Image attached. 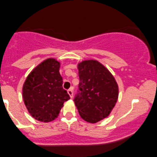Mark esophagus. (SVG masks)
Returning a JSON list of instances; mask_svg holds the SVG:
<instances>
[{
	"mask_svg": "<svg viewBox=\"0 0 157 157\" xmlns=\"http://www.w3.org/2000/svg\"><path fill=\"white\" fill-rule=\"evenodd\" d=\"M67 92H68L69 95L70 96L71 98H72V97H73V89L72 88L69 89L68 90H67Z\"/></svg>",
	"mask_w": 157,
	"mask_h": 157,
	"instance_id": "1",
	"label": "esophagus"
}]
</instances>
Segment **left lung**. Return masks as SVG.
I'll return each mask as SVG.
<instances>
[{
	"instance_id": "obj_1",
	"label": "left lung",
	"mask_w": 157,
	"mask_h": 157,
	"mask_svg": "<svg viewBox=\"0 0 157 157\" xmlns=\"http://www.w3.org/2000/svg\"><path fill=\"white\" fill-rule=\"evenodd\" d=\"M78 90L74 101L80 116L96 123L110 114L116 104L118 86L109 71L96 60H86L78 65Z\"/></svg>"
}]
</instances>
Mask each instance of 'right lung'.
Instances as JSON below:
<instances>
[{"mask_svg":"<svg viewBox=\"0 0 157 157\" xmlns=\"http://www.w3.org/2000/svg\"><path fill=\"white\" fill-rule=\"evenodd\" d=\"M60 63L48 58L28 76L23 87V98L35 119L48 122L58 116L64 102L70 97L63 88Z\"/></svg>","mask_w":157,"mask_h":157,"instance_id":"add662e5","label":"right lung"}]
</instances>
